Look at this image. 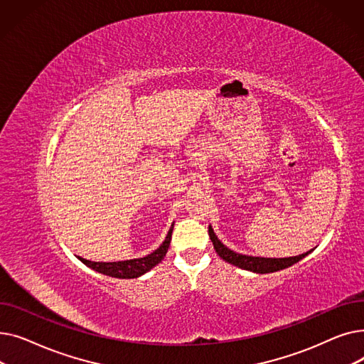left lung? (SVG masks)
I'll list each match as a JSON object with an SVG mask.
<instances>
[{"label": "left lung", "instance_id": "1", "mask_svg": "<svg viewBox=\"0 0 364 364\" xmlns=\"http://www.w3.org/2000/svg\"><path fill=\"white\" fill-rule=\"evenodd\" d=\"M208 233L209 237H211V242L214 245L215 252L220 255V258H223L225 262L233 264L239 269L252 272V273H258V274H265V273H274V272H280L283 269H288V267L296 264L298 261H301L302 258L307 257L309 254L313 252L309 251L305 254L296 255V257H289V258H264V257H252V255H243L239 254L230 247H227L214 233V228L209 225L208 227Z\"/></svg>", "mask_w": 364, "mask_h": 364}]
</instances>
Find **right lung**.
Returning <instances> with one entry per match:
<instances>
[{"label": "right lung", "instance_id": "add662e5", "mask_svg": "<svg viewBox=\"0 0 364 364\" xmlns=\"http://www.w3.org/2000/svg\"><path fill=\"white\" fill-rule=\"evenodd\" d=\"M172 230H174V223H172L169 232L162 242V245L158 247V250L153 251L151 254L143 257V258H134V259H125V261H114V262H97V261H90L85 258H80L87 267L92 269L94 272H99L102 274L110 276V277H117V279H137L143 276L144 273L150 272L153 267L158 265L164 257L168 252V247L171 243V236Z\"/></svg>", "mask_w": 364, "mask_h": 364}]
</instances>
